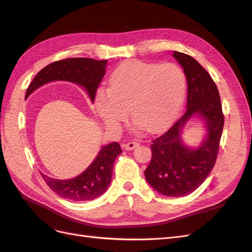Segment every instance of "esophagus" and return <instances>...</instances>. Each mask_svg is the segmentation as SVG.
Wrapping results in <instances>:
<instances>
[{
    "mask_svg": "<svg viewBox=\"0 0 252 252\" xmlns=\"http://www.w3.org/2000/svg\"><path fill=\"white\" fill-rule=\"evenodd\" d=\"M139 143L138 142H128V143H126V144H124L123 146H124V148L126 149V150H132V149H134L136 146H139Z\"/></svg>",
    "mask_w": 252,
    "mask_h": 252,
    "instance_id": "obj_1",
    "label": "esophagus"
}]
</instances>
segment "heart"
I'll return each instance as SVG.
<instances>
[{"instance_id":"b5f03b06","label":"heart","mask_w":252,"mask_h":252,"mask_svg":"<svg viewBox=\"0 0 252 252\" xmlns=\"http://www.w3.org/2000/svg\"><path fill=\"white\" fill-rule=\"evenodd\" d=\"M185 90L186 75L180 66L129 61L112 72L109 89L97 90L94 105L108 127L125 122L130 109L136 123L157 131L177 116Z\"/></svg>"}]
</instances>
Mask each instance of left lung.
Returning <instances> with one entry per match:
<instances>
[{"label": "left lung", "instance_id": "1", "mask_svg": "<svg viewBox=\"0 0 252 252\" xmlns=\"http://www.w3.org/2000/svg\"><path fill=\"white\" fill-rule=\"evenodd\" d=\"M184 69L187 79V107L170 128L152 140L151 161L145 170L150 186L166 196L188 195L207 179L216 164L224 127V113L215 81L205 68L186 53L172 55ZM197 113L208 124V138L196 150L180 140L182 126Z\"/></svg>", "mask_w": 252, "mask_h": 252}]
</instances>
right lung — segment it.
Returning <instances> with one entry per match:
<instances>
[{"mask_svg":"<svg viewBox=\"0 0 252 252\" xmlns=\"http://www.w3.org/2000/svg\"><path fill=\"white\" fill-rule=\"evenodd\" d=\"M107 62V60L96 61L87 58H70L53 62L35 75L27 88L25 98L48 82L69 81L85 88L91 101H94ZM120 154H122L120 145L113 142L104 146L93 164L74 179L57 180L44 173H41V177L52 191L63 199L74 202L94 200L107 190L112 178L114 161Z\"/></svg>","mask_w":252,"mask_h":252,"instance_id":"obj_1","label":"right lung"}]
</instances>
